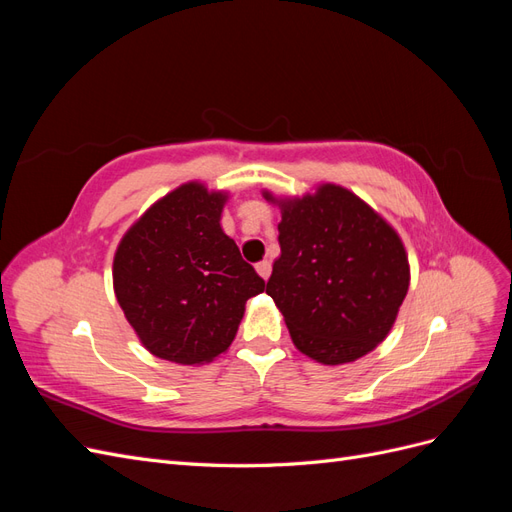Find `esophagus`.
<instances>
[{
  "mask_svg": "<svg viewBox=\"0 0 512 512\" xmlns=\"http://www.w3.org/2000/svg\"><path fill=\"white\" fill-rule=\"evenodd\" d=\"M256 271H258V275L262 277V280H269V275H271V262H269V260H260L258 265H256Z\"/></svg>",
  "mask_w": 512,
  "mask_h": 512,
  "instance_id": "1",
  "label": "esophagus"
}]
</instances>
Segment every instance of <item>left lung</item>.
<instances>
[{"label":"left lung","instance_id":"left-lung-1","mask_svg":"<svg viewBox=\"0 0 512 512\" xmlns=\"http://www.w3.org/2000/svg\"><path fill=\"white\" fill-rule=\"evenodd\" d=\"M262 196L282 211V254L267 294L292 344L322 365L361 359L384 342L408 294V254L395 228L335 183L301 198Z\"/></svg>","mask_w":512,"mask_h":512}]
</instances>
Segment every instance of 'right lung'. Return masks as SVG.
Segmentation results:
<instances>
[{
    "label": "right lung",
    "instance_id": "obj_1",
    "mask_svg": "<svg viewBox=\"0 0 512 512\" xmlns=\"http://www.w3.org/2000/svg\"><path fill=\"white\" fill-rule=\"evenodd\" d=\"M226 192L190 181L153 203L117 245L113 288L141 344L203 365L228 350L265 280L220 226Z\"/></svg>",
    "mask_w": 512,
    "mask_h": 512
}]
</instances>
